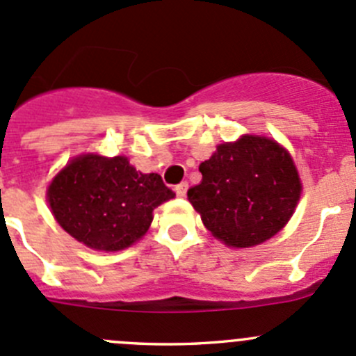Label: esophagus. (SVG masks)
<instances>
[{
  "mask_svg": "<svg viewBox=\"0 0 356 356\" xmlns=\"http://www.w3.org/2000/svg\"><path fill=\"white\" fill-rule=\"evenodd\" d=\"M186 191H188V182H181V184L175 186V193H177L179 198L186 196Z\"/></svg>",
  "mask_w": 356,
  "mask_h": 356,
  "instance_id": "esophagus-1",
  "label": "esophagus"
}]
</instances>
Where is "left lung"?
<instances>
[{"mask_svg": "<svg viewBox=\"0 0 356 356\" xmlns=\"http://www.w3.org/2000/svg\"><path fill=\"white\" fill-rule=\"evenodd\" d=\"M201 182L188 200L204 227L227 246L250 248L277 234L293 215L301 184L282 146L243 136L224 143L200 165Z\"/></svg>", "mask_w": 356, "mask_h": 356, "instance_id": "left-lung-1", "label": "left lung"}]
</instances>
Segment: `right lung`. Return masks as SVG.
<instances>
[{"instance_id":"add662e5","label":"right lung","mask_w":356,"mask_h":356,"mask_svg":"<svg viewBox=\"0 0 356 356\" xmlns=\"http://www.w3.org/2000/svg\"><path fill=\"white\" fill-rule=\"evenodd\" d=\"M175 193L158 174H141L125 156L84 155L53 179L48 201L58 224L79 243L118 251L146 234L153 210Z\"/></svg>"}]
</instances>
